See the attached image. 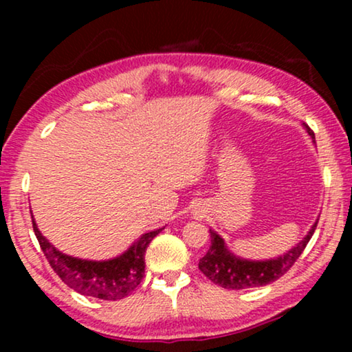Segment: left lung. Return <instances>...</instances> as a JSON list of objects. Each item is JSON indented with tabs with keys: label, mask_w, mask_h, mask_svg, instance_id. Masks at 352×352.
Wrapping results in <instances>:
<instances>
[{
	"label": "left lung",
	"mask_w": 352,
	"mask_h": 352,
	"mask_svg": "<svg viewBox=\"0 0 352 352\" xmlns=\"http://www.w3.org/2000/svg\"><path fill=\"white\" fill-rule=\"evenodd\" d=\"M306 131L316 142V136L307 124L302 123ZM319 221V219H317ZM317 221L312 224L306 237L288 250L280 256L264 259V261H253V259L240 258L234 254L226 245L224 239L214 230L210 229L211 245L208 253L199 261V269L216 285L228 288V290H243V288H254L267 285L277 278H280L290 269L298 258L301 256L302 250L306 248L312 234L317 228Z\"/></svg>",
	"instance_id": "8db88e82"
}]
</instances>
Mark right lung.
Here are the masks:
<instances>
[{
  "mask_svg": "<svg viewBox=\"0 0 352 352\" xmlns=\"http://www.w3.org/2000/svg\"><path fill=\"white\" fill-rule=\"evenodd\" d=\"M32 223L43 253L54 272L62 278V282L81 295L107 301L122 300L136 290V287L144 278L146 250L152 239L160 234L163 229L142 234L120 256L105 259V261H91V259L69 256V254L59 252L40 232L35 219H32Z\"/></svg>",
  "mask_w": 352,
  "mask_h": 352,
  "instance_id": "right-lung-1",
  "label": "right lung"
}]
</instances>
